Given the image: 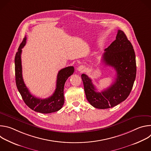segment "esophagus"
<instances>
[{
    "label": "esophagus",
    "mask_w": 151,
    "mask_h": 151,
    "mask_svg": "<svg viewBox=\"0 0 151 151\" xmlns=\"http://www.w3.org/2000/svg\"><path fill=\"white\" fill-rule=\"evenodd\" d=\"M78 70L80 72H83L85 70V68L83 66H79L78 68Z\"/></svg>",
    "instance_id": "obj_1"
}]
</instances>
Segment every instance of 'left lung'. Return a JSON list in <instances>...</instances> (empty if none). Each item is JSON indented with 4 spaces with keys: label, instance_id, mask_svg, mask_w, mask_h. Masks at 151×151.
<instances>
[{
    "label": "left lung",
    "instance_id": "1",
    "mask_svg": "<svg viewBox=\"0 0 151 151\" xmlns=\"http://www.w3.org/2000/svg\"><path fill=\"white\" fill-rule=\"evenodd\" d=\"M102 61L105 65L115 69V82L101 92H97L92 80L85 74L81 75L86 97L93 107L108 109L124 101L130 94L136 76L135 52L124 32L118 30L116 39L105 49Z\"/></svg>",
    "mask_w": 151,
    "mask_h": 151
}]
</instances>
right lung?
Listing matches in <instances>:
<instances>
[{
  "mask_svg": "<svg viewBox=\"0 0 151 151\" xmlns=\"http://www.w3.org/2000/svg\"><path fill=\"white\" fill-rule=\"evenodd\" d=\"M26 36L20 44L15 57V72L17 87L26 104L35 112L42 114H50L59 111L64 102V86L68 78L74 72L73 66L61 69L57 75L56 88L54 93L48 98L42 99L31 94L25 85L22 75L21 54L26 43Z\"/></svg>",
  "mask_w": 151,
  "mask_h": 151,
  "instance_id": "right-lung-1",
  "label": "right lung"
}]
</instances>
